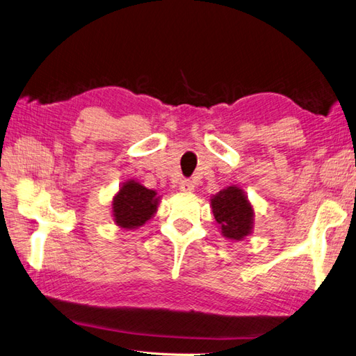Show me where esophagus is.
<instances>
[{"mask_svg": "<svg viewBox=\"0 0 356 356\" xmlns=\"http://www.w3.org/2000/svg\"><path fill=\"white\" fill-rule=\"evenodd\" d=\"M179 189L181 191V193H193L194 184L191 180H181L180 185H179Z\"/></svg>", "mask_w": 356, "mask_h": 356, "instance_id": "obj_1", "label": "esophagus"}]
</instances>
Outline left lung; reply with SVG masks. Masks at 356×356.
<instances>
[{
  "label": "left lung",
  "instance_id": "1",
  "mask_svg": "<svg viewBox=\"0 0 356 356\" xmlns=\"http://www.w3.org/2000/svg\"><path fill=\"white\" fill-rule=\"evenodd\" d=\"M212 212L224 238L242 241L252 230L254 211L247 195L238 186H229L211 200Z\"/></svg>",
  "mask_w": 356,
  "mask_h": 356
}]
</instances>
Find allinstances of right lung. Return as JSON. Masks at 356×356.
<instances>
[{
  "mask_svg": "<svg viewBox=\"0 0 356 356\" xmlns=\"http://www.w3.org/2000/svg\"><path fill=\"white\" fill-rule=\"evenodd\" d=\"M159 197L135 180H127L113 200L114 221L122 229H136L156 212Z\"/></svg>",
  "mask_w": 356,
  "mask_h": 356,
  "instance_id": "obj_1",
  "label": "right lung"
}]
</instances>
